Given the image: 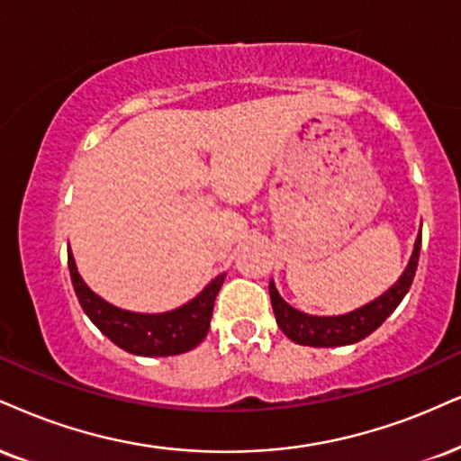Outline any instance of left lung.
I'll return each mask as SVG.
<instances>
[{
    "instance_id": "obj_1",
    "label": "left lung",
    "mask_w": 461,
    "mask_h": 461,
    "mask_svg": "<svg viewBox=\"0 0 461 461\" xmlns=\"http://www.w3.org/2000/svg\"><path fill=\"white\" fill-rule=\"evenodd\" d=\"M419 252H421V232L414 241L412 257L408 260V267L393 286L387 293L380 294L378 299L369 301L363 308L348 312L342 316H312L294 310L286 301L280 297L276 284L269 282V297L274 305V314L277 327L282 329L288 339L301 346H314V348H333V346H346L361 342L369 333L376 331L387 318L393 314V310L406 297L411 288L412 277L417 274Z\"/></svg>"
}]
</instances>
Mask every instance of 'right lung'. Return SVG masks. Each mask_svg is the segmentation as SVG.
I'll return each mask as SVG.
<instances>
[{
    "instance_id": "obj_1",
    "label": "right lung",
    "mask_w": 461,
    "mask_h": 461,
    "mask_svg": "<svg viewBox=\"0 0 461 461\" xmlns=\"http://www.w3.org/2000/svg\"><path fill=\"white\" fill-rule=\"evenodd\" d=\"M68 269L78 303L89 321L113 344L139 357H170L196 348L209 331L215 297L226 277V274L218 276L204 286L201 294L177 310L164 314H139V312L115 308L109 301L98 297L78 276L70 248H68Z\"/></svg>"
}]
</instances>
